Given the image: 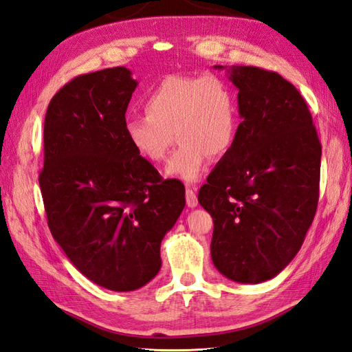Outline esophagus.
Segmentation results:
<instances>
[{
    "instance_id": "esophagus-1",
    "label": "esophagus",
    "mask_w": 352,
    "mask_h": 352,
    "mask_svg": "<svg viewBox=\"0 0 352 352\" xmlns=\"http://www.w3.org/2000/svg\"><path fill=\"white\" fill-rule=\"evenodd\" d=\"M186 204L189 208H195L198 206V198H196V192L192 187H187L186 189Z\"/></svg>"
}]
</instances>
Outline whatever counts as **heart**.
Wrapping results in <instances>:
<instances>
[{
  "mask_svg": "<svg viewBox=\"0 0 352 352\" xmlns=\"http://www.w3.org/2000/svg\"><path fill=\"white\" fill-rule=\"evenodd\" d=\"M142 113H129L124 135L138 156L159 163L166 156L173 132L178 148L165 175L195 183L210 156H225L239 133V106L231 85L217 76L173 75L144 97Z\"/></svg>",
  "mask_w": 352,
  "mask_h": 352,
  "instance_id": "1",
  "label": "heart"
}]
</instances>
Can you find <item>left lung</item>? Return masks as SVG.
<instances>
[{"instance_id":"obj_1","label":"left lung","mask_w":352,"mask_h":352,"mask_svg":"<svg viewBox=\"0 0 352 352\" xmlns=\"http://www.w3.org/2000/svg\"><path fill=\"white\" fill-rule=\"evenodd\" d=\"M226 72L243 121L198 201L214 222V267L230 280L261 283L291 263L312 225L321 144L305 99L279 73L250 65Z\"/></svg>"}]
</instances>
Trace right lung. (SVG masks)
Segmentation results:
<instances>
[{
  "mask_svg": "<svg viewBox=\"0 0 352 352\" xmlns=\"http://www.w3.org/2000/svg\"><path fill=\"white\" fill-rule=\"evenodd\" d=\"M138 80L126 67L80 75L47 106L38 177L47 225L65 256L102 288H142L162 267L160 243L186 206L127 142L122 122Z\"/></svg>",
  "mask_w": 352,
  "mask_h": 352,
  "instance_id": "obj_1",
  "label": "right lung"
}]
</instances>
